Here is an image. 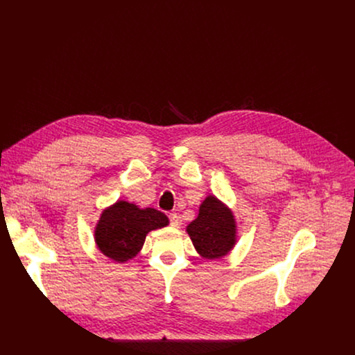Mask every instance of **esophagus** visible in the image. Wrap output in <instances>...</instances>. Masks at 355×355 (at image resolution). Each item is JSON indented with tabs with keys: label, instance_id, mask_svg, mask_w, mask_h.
<instances>
[{
	"label": "esophagus",
	"instance_id": "obj_1",
	"mask_svg": "<svg viewBox=\"0 0 355 355\" xmlns=\"http://www.w3.org/2000/svg\"><path fill=\"white\" fill-rule=\"evenodd\" d=\"M170 223H171V226H174V227H177L178 225H180V216L177 215V214H170Z\"/></svg>",
	"mask_w": 355,
	"mask_h": 355
}]
</instances>
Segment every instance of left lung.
<instances>
[{"mask_svg": "<svg viewBox=\"0 0 355 355\" xmlns=\"http://www.w3.org/2000/svg\"><path fill=\"white\" fill-rule=\"evenodd\" d=\"M187 233L202 259L220 260L237 241V223L232 209L215 195H208L199 214L187 226Z\"/></svg>", "mask_w": 355, "mask_h": 355, "instance_id": "left-lung-1", "label": "left lung"}]
</instances>
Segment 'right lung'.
I'll return each instance as SVG.
<instances>
[{"label":"right lung","mask_w":355,"mask_h":355,"mask_svg":"<svg viewBox=\"0 0 355 355\" xmlns=\"http://www.w3.org/2000/svg\"><path fill=\"white\" fill-rule=\"evenodd\" d=\"M168 218L155 208L118 200L105 208L94 230L98 250L116 263H126L141 250L148 232L166 227Z\"/></svg>","instance_id":"add662e5"}]
</instances>
